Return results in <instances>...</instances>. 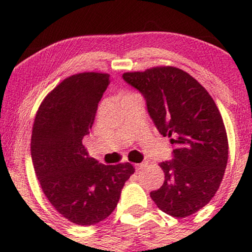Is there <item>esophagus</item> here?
<instances>
[{"label":"esophagus","mask_w":252,"mask_h":252,"mask_svg":"<svg viewBox=\"0 0 252 252\" xmlns=\"http://www.w3.org/2000/svg\"><path fill=\"white\" fill-rule=\"evenodd\" d=\"M146 166H147V162H146V161H144V162H142V163L135 164V168L137 169V170H141V169H143Z\"/></svg>","instance_id":"1"}]
</instances>
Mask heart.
Listing matches in <instances>:
<instances>
[{
  "label": "heart",
  "instance_id": "heart-1",
  "mask_svg": "<svg viewBox=\"0 0 252 252\" xmlns=\"http://www.w3.org/2000/svg\"><path fill=\"white\" fill-rule=\"evenodd\" d=\"M130 94H128V92H126V94H121V99H123L124 97H126V96H129Z\"/></svg>",
  "mask_w": 252,
  "mask_h": 252
}]
</instances>
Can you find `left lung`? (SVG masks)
I'll use <instances>...</instances> for the list:
<instances>
[{"mask_svg":"<svg viewBox=\"0 0 252 252\" xmlns=\"http://www.w3.org/2000/svg\"><path fill=\"white\" fill-rule=\"evenodd\" d=\"M122 77L142 94L158 132L175 147L172 160L158 163L164 182L150 196L167 215H193L215 196L227 163L226 130L215 100L194 78L172 66Z\"/></svg>","mask_w":252,"mask_h":252,"instance_id":"left-lung-1","label":"left lung"}]
</instances>
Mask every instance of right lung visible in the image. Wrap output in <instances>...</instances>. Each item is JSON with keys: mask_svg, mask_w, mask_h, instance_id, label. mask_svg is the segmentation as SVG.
Listing matches in <instances>:
<instances>
[{"mask_svg": "<svg viewBox=\"0 0 252 252\" xmlns=\"http://www.w3.org/2000/svg\"><path fill=\"white\" fill-rule=\"evenodd\" d=\"M109 78L84 72L63 79L43 99L33 124L31 154L40 186L52 206L77 225L108 218L135 172L128 162L99 163L83 146Z\"/></svg>", "mask_w": 252, "mask_h": 252, "instance_id": "right-lung-1", "label": "right lung"}]
</instances>
